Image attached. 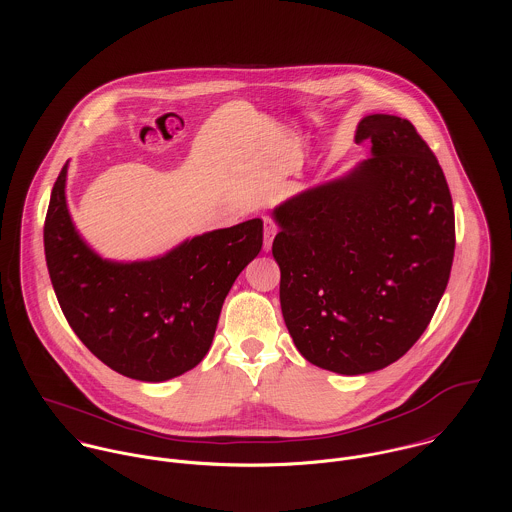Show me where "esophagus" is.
<instances>
[{"mask_svg": "<svg viewBox=\"0 0 512 512\" xmlns=\"http://www.w3.org/2000/svg\"><path fill=\"white\" fill-rule=\"evenodd\" d=\"M274 236H276V226L272 224V220L264 219V252L272 250Z\"/></svg>", "mask_w": 512, "mask_h": 512, "instance_id": "1", "label": "esophagus"}]
</instances>
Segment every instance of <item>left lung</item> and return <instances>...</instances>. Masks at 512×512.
<instances>
[{
    "label": "left lung",
    "mask_w": 512,
    "mask_h": 512,
    "mask_svg": "<svg viewBox=\"0 0 512 512\" xmlns=\"http://www.w3.org/2000/svg\"><path fill=\"white\" fill-rule=\"evenodd\" d=\"M370 157L272 211L280 232V303L311 365L357 376L396 363L426 331L445 292L455 217L436 155L398 116L355 132Z\"/></svg>",
    "instance_id": "1"
}]
</instances>
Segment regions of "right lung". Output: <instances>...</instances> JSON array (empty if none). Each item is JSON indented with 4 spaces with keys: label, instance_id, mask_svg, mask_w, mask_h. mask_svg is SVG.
Instances as JSON below:
<instances>
[{
    "label": "right lung",
    "instance_id": "obj_1",
    "mask_svg": "<svg viewBox=\"0 0 512 512\" xmlns=\"http://www.w3.org/2000/svg\"><path fill=\"white\" fill-rule=\"evenodd\" d=\"M69 161L51 193L45 258L76 337L112 370L165 382L199 365L238 274L262 248L260 219L185 238L147 260L100 256L76 230L67 203Z\"/></svg>",
    "mask_w": 512,
    "mask_h": 512
}]
</instances>
